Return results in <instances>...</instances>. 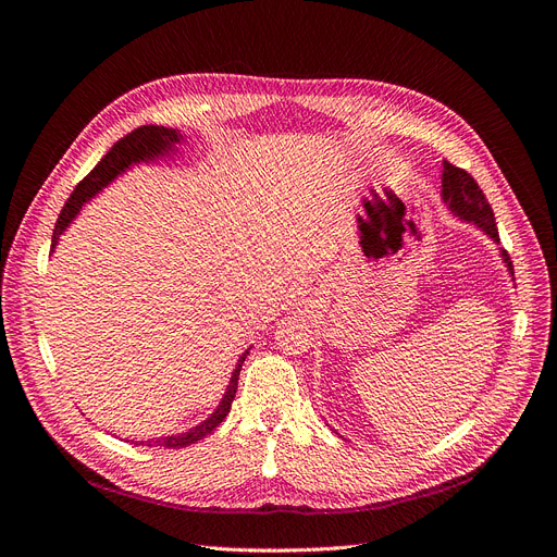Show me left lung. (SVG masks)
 <instances>
[{
	"label": "left lung",
	"mask_w": 557,
	"mask_h": 557,
	"mask_svg": "<svg viewBox=\"0 0 557 557\" xmlns=\"http://www.w3.org/2000/svg\"><path fill=\"white\" fill-rule=\"evenodd\" d=\"M442 197L453 211V215H458L465 223H474L481 232H485L495 244H499V232L495 223V213L487 205V199L483 190L479 188V183L471 178L460 166L450 164L448 160L444 162V174H442ZM504 264L513 276V264L507 250H502Z\"/></svg>",
	"instance_id": "left-lung-1"
}]
</instances>
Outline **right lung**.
Segmentation results:
<instances>
[{
	"label": "right lung",
	"mask_w": 557,
	"mask_h": 557,
	"mask_svg": "<svg viewBox=\"0 0 557 557\" xmlns=\"http://www.w3.org/2000/svg\"><path fill=\"white\" fill-rule=\"evenodd\" d=\"M181 139H183V134H181L178 129L162 127V125H144V127H137V129H132L129 134H125V137H123L121 141H115V144L111 146L109 153L97 162L95 170L76 185L72 197L66 199V205L62 207V211H60V215H58V223H55V230H53V244H50V250H53V248L58 246L60 234H62L66 227H70V223L78 215L81 207L86 205V201H90L99 190L107 188V185H109L113 178H117L123 172H127L132 164L158 160V158H162V156H170L172 150H178V148H174V146L181 144ZM246 356H248V350L239 358L237 367H234L230 385H227V391H225L221 404H218V409H215L207 420H201V423H199L197 428H190L188 432L172 434V436H160V440H148L146 446L185 448V446H190V444L199 442L201 436L211 434L218 425H221L223 420H225V416L230 413L234 395H237L239 372H242V364H244ZM141 444H144V442H141Z\"/></svg>",
	"instance_id": "1"
}]
</instances>
